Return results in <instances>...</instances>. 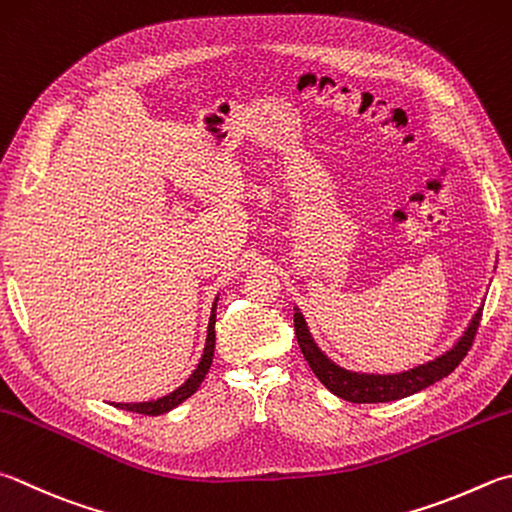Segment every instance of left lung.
Here are the masks:
<instances>
[{
  "label": "left lung",
  "mask_w": 512,
  "mask_h": 512,
  "mask_svg": "<svg viewBox=\"0 0 512 512\" xmlns=\"http://www.w3.org/2000/svg\"><path fill=\"white\" fill-rule=\"evenodd\" d=\"M481 311L483 309L475 313V318L468 324L466 333H463L457 345L450 351H445L443 356L430 362H425V365L403 371V374H358V371L342 369L336 362H331L324 356L318 345H315L300 309H295L293 322L297 345H300L304 353V360L309 362L313 374L318 376L320 383L327 387L329 392L345 398L349 403H389L398 401V398L412 396L416 392H421V389L434 385L436 380L450 376L472 347V340H475L479 329Z\"/></svg>",
  "instance_id": "1"
}]
</instances>
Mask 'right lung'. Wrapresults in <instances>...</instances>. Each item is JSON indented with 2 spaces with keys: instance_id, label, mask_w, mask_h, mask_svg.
<instances>
[{
  "instance_id": "right-lung-1",
  "label": "right lung",
  "mask_w": 512,
  "mask_h": 512,
  "mask_svg": "<svg viewBox=\"0 0 512 512\" xmlns=\"http://www.w3.org/2000/svg\"><path fill=\"white\" fill-rule=\"evenodd\" d=\"M217 300L215 297V304H212V313H210V322H208V338H206V349H203V356L199 360L197 369L192 371L190 378L185 380V383L174 389L172 394H167L163 398H156V401H147V403H116L118 410H127V412H138V414H145V416H159L174 410L176 405H181L185 398H190L194 392H197L199 385L203 383V378H206L208 369L212 365V356H215V322H217Z\"/></svg>"
}]
</instances>
